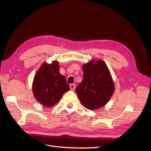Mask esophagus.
Masks as SVG:
<instances>
[{"label": "esophagus", "instance_id": "esophagus-1", "mask_svg": "<svg viewBox=\"0 0 151 151\" xmlns=\"http://www.w3.org/2000/svg\"><path fill=\"white\" fill-rule=\"evenodd\" d=\"M70 88L71 90H74L75 88V84H70Z\"/></svg>", "mask_w": 151, "mask_h": 151}]
</instances>
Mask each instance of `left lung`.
<instances>
[{"mask_svg":"<svg viewBox=\"0 0 151 151\" xmlns=\"http://www.w3.org/2000/svg\"><path fill=\"white\" fill-rule=\"evenodd\" d=\"M83 80L76 88L78 99L86 108L95 110L107 104L114 90V82L107 65L93 60L82 66Z\"/></svg>","mask_w":151,"mask_h":151,"instance_id":"8db88e82","label":"left lung"}]
</instances>
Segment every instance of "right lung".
Returning a JSON list of instances; mask_svg holds the SVG:
<instances>
[{
    "instance_id": "add662e5",
    "label": "right lung",
    "mask_w": 151,
    "mask_h": 151,
    "mask_svg": "<svg viewBox=\"0 0 151 151\" xmlns=\"http://www.w3.org/2000/svg\"><path fill=\"white\" fill-rule=\"evenodd\" d=\"M58 61L46 62L41 65L32 82V92L37 101L45 107H52L70 90L64 75L60 73Z\"/></svg>"
}]
</instances>
